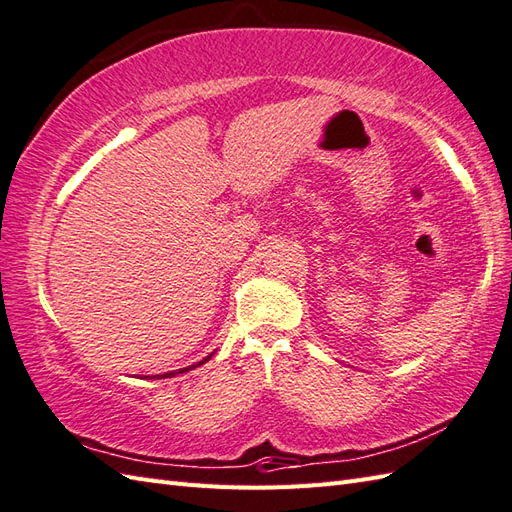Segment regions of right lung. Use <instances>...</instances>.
I'll return each instance as SVG.
<instances>
[{
    "instance_id": "add662e5",
    "label": "right lung",
    "mask_w": 512,
    "mask_h": 512,
    "mask_svg": "<svg viewBox=\"0 0 512 512\" xmlns=\"http://www.w3.org/2000/svg\"><path fill=\"white\" fill-rule=\"evenodd\" d=\"M211 355H213V353H209V355H207V358H205V360H200L198 364H192V366H185V368H178V371H170V373H163L161 377H174V375H178V373H187V371H192V368H196V366H202V364H205V362H209V360H211Z\"/></svg>"
}]
</instances>
